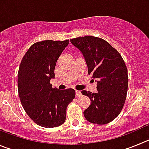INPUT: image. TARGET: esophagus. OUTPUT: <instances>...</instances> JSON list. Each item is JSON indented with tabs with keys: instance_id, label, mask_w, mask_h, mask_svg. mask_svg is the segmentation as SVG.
<instances>
[{
	"instance_id": "esophagus-1",
	"label": "esophagus",
	"mask_w": 149,
	"mask_h": 149,
	"mask_svg": "<svg viewBox=\"0 0 149 149\" xmlns=\"http://www.w3.org/2000/svg\"><path fill=\"white\" fill-rule=\"evenodd\" d=\"M75 93H76V96H77V97H79V96L81 95V91L76 90L75 91Z\"/></svg>"
}]
</instances>
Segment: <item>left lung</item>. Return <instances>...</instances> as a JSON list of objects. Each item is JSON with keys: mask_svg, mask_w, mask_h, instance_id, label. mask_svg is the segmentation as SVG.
Segmentation results:
<instances>
[{"mask_svg": "<svg viewBox=\"0 0 149 149\" xmlns=\"http://www.w3.org/2000/svg\"><path fill=\"white\" fill-rule=\"evenodd\" d=\"M70 42L84 55L88 74L97 80L98 93L81 91L91 101L84 116L91 123H109L119 116L126 99L128 77L125 63L117 50L101 38L86 36Z\"/></svg>", "mask_w": 149, "mask_h": 149, "instance_id": "8db88e82", "label": "left lung"}]
</instances>
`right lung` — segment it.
Wrapping results in <instances>:
<instances>
[{
  "mask_svg": "<svg viewBox=\"0 0 149 149\" xmlns=\"http://www.w3.org/2000/svg\"><path fill=\"white\" fill-rule=\"evenodd\" d=\"M69 40H45L30 46L21 62L18 91L22 107L38 125L54 127L66 119V108L75 97L73 89L52 87L56 63Z\"/></svg>",
  "mask_w": 149,
  "mask_h": 149,
  "instance_id": "1",
  "label": "right lung"
}]
</instances>
